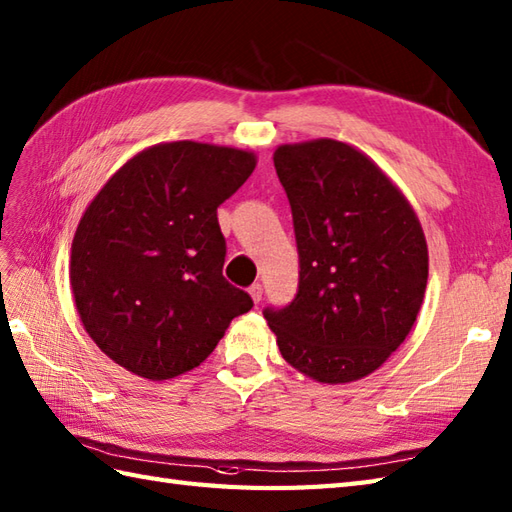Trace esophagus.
Wrapping results in <instances>:
<instances>
[{"label":"esophagus","mask_w":512,"mask_h":512,"mask_svg":"<svg viewBox=\"0 0 512 512\" xmlns=\"http://www.w3.org/2000/svg\"><path fill=\"white\" fill-rule=\"evenodd\" d=\"M249 295H252L254 302L263 300V285H260V282H254V285L249 287Z\"/></svg>","instance_id":"obj_1"}]
</instances>
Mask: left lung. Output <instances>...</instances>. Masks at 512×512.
I'll return each mask as SVG.
<instances>
[{"instance_id": "left-lung-1", "label": "left lung", "mask_w": 512, "mask_h": 512, "mask_svg": "<svg viewBox=\"0 0 512 512\" xmlns=\"http://www.w3.org/2000/svg\"><path fill=\"white\" fill-rule=\"evenodd\" d=\"M274 166L300 278L295 298L263 315L293 368L320 383L357 381L416 322L429 269L423 227L383 170L344 142L285 144Z\"/></svg>"}]
</instances>
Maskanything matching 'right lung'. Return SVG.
I'll use <instances>...</instances> for the list:
<instances>
[{"label":"right lung","mask_w":512,"mask_h":512,"mask_svg":"<svg viewBox=\"0 0 512 512\" xmlns=\"http://www.w3.org/2000/svg\"><path fill=\"white\" fill-rule=\"evenodd\" d=\"M249 151L168 142L138 153L89 203L70 282L85 331L138 377H179L217 348L249 293L223 278L217 208L254 173Z\"/></svg>","instance_id":"1"}]
</instances>
